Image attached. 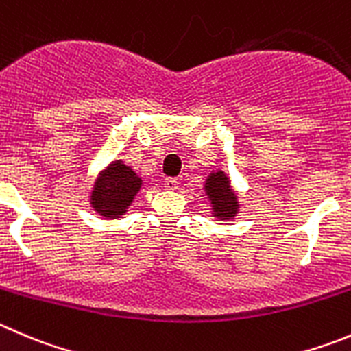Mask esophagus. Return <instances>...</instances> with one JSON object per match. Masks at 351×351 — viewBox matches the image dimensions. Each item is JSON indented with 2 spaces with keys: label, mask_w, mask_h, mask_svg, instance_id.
<instances>
[{
  "label": "esophagus",
  "mask_w": 351,
  "mask_h": 351,
  "mask_svg": "<svg viewBox=\"0 0 351 351\" xmlns=\"http://www.w3.org/2000/svg\"><path fill=\"white\" fill-rule=\"evenodd\" d=\"M165 186L168 191H176L178 189V180L176 178H166L165 180Z\"/></svg>",
  "instance_id": "34e87169"
}]
</instances>
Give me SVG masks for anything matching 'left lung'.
<instances>
[{
  "instance_id": "obj_1",
  "label": "left lung",
  "mask_w": 351,
  "mask_h": 351,
  "mask_svg": "<svg viewBox=\"0 0 351 351\" xmlns=\"http://www.w3.org/2000/svg\"><path fill=\"white\" fill-rule=\"evenodd\" d=\"M206 192L211 201L213 209H215V216L218 218H232L237 213V197L232 192L230 185H228L227 176L221 171L213 173L206 183Z\"/></svg>"
}]
</instances>
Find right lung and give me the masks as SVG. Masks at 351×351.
<instances>
[{"instance_id":"add662e5","label":"right lung","mask_w":351,"mask_h":351,"mask_svg":"<svg viewBox=\"0 0 351 351\" xmlns=\"http://www.w3.org/2000/svg\"><path fill=\"white\" fill-rule=\"evenodd\" d=\"M142 180L128 166L121 165V160L112 162L107 171L95 183L91 204L101 216L121 218L128 206L131 204L136 192L140 191Z\"/></svg>"}]
</instances>
